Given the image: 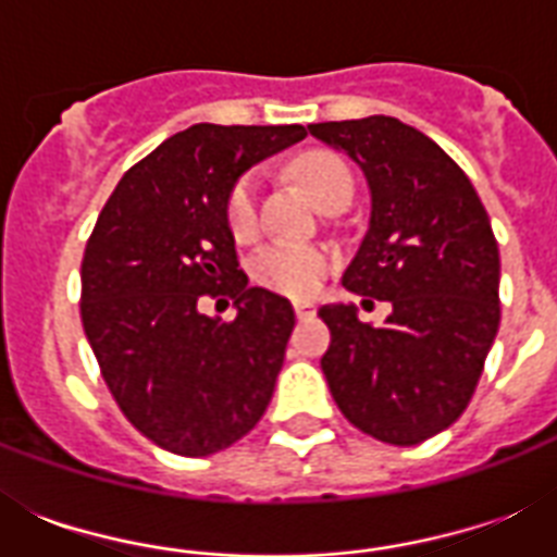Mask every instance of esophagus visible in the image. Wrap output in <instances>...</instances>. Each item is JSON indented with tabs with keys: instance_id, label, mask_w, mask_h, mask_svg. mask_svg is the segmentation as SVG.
<instances>
[{
	"instance_id": "obj_1",
	"label": "esophagus",
	"mask_w": 557,
	"mask_h": 557,
	"mask_svg": "<svg viewBox=\"0 0 557 557\" xmlns=\"http://www.w3.org/2000/svg\"><path fill=\"white\" fill-rule=\"evenodd\" d=\"M295 314H297V321H312V318H314V306L306 304V300H297V304H295Z\"/></svg>"
}]
</instances>
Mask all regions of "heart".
<instances>
[{
	"label": "heart",
	"mask_w": 557,
	"mask_h": 557,
	"mask_svg": "<svg viewBox=\"0 0 557 557\" xmlns=\"http://www.w3.org/2000/svg\"><path fill=\"white\" fill-rule=\"evenodd\" d=\"M292 170L321 208H330L338 199H352V173L344 159L332 152H306L292 164ZM225 219L231 234L243 243L260 234V182L253 173L239 176L227 190ZM332 265H335V253L323 245L277 239L253 257V277L260 286L280 295L309 297L321 288Z\"/></svg>",
	"instance_id": "heart-1"
}]
</instances>
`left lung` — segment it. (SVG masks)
I'll list each match as a JSON object with an SVG mask.
<instances>
[{
    "instance_id": "1",
    "label": "left lung",
    "mask_w": 557,
    "mask_h": 557,
    "mask_svg": "<svg viewBox=\"0 0 557 557\" xmlns=\"http://www.w3.org/2000/svg\"><path fill=\"white\" fill-rule=\"evenodd\" d=\"M370 185V227L344 286L389 300L384 326L323 306L321 358L335 405L387 445H419L457 422L500 326V251L471 178L440 144L396 117L312 124Z\"/></svg>"
}]
</instances>
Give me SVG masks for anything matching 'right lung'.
I'll return each instance as SVG.
<instances>
[{
    "mask_svg": "<svg viewBox=\"0 0 557 557\" xmlns=\"http://www.w3.org/2000/svg\"><path fill=\"white\" fill-rule=\"evenodd\" d=\"M306 138L300 124H196L126 170L81 265V318L121 413L159 448L208 457L260 422L295 309L248 286L225 199L245 170ZM225 294L234 322L198 312Z\"/></svg>",
    "mask_w": 557,
    "mask_h": 557,
    "instance_id": "obj_1",
    "label": "right lung"
}]
</instances>
